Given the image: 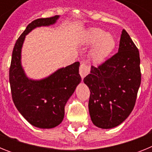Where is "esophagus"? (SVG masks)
<instances>
[{
    "instance_id": "esophagus-1",
    "label": "esophagus",
    "mask_w": 152,
    "mask_h": 152,
    "mask_svg": "<svg viewBox=\"0 0 152 152\" xmlns=\"http://www.w3.org/2000/svg\"><path fill=\"white\" fill-rule=\"evenodd\" d=\"M89 72H90L89 65H88L87 63L84 62V61H82V62L80 63V69H79V73H80L81 78L83 79L84 77H86V76L89 74Z\"/></svg>"
}]
</instances>
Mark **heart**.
Here are the masks:
<instances>
[{
	"label": "heart",
	"instance_id": "b5f03b06",
	"mask_svg": "<svg viewBox=\"0 0 152 152\" xmlns=\"http://www.w3.org/2000/svg\"><path fill=\"white\" fill-rule=\"evenodd\" d=\"M84 44L92 46L90 56L95 63L103 62L112 53L116 46V40L110 33H106L103 29L92 28L87 32Z\"/></svg>",
	"mask_w": 152,
	"mask_h": 152
}]
</instances>
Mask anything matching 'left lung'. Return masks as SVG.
Wrapping results in <instances>:
<instances>
[{"mask_svg": "<svg viewBox=\"0 0 152 152\" xmlns=\"http://www.w3.org/2000/svg\"><path fill=\"white\" fill-rule=\"evenodd\" d=\"M139 49L123 29L116 54L98 67L91 66L84 78L89 88V113L93 123L112 129L129 116L141 84Z\"/></svg>", "mask_w": 152, "mask_h": 152, "instance_id": "8db88e82", "label": "left lung"}]
</instances>
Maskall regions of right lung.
<instances>
[{"instance_id":"add662e5","label":"right lung","mask_w":152,"mask_h":152,"mask_svg":"<svg viewBox=\"0 0 152 152\" xmlns=\"http://www.w3.org/2000/svg\"><path fill=\"white\" fill-rule=\"evenodd\" d=\"M58 18L56 15L31 22L17 40L12 53L9 71L12 99L21 115L37 128L52 129L62 122L64 106L81 80L78 61L39 80L28 78L21 65V49L26 35L36 27L56 23Z\"/></svg>"}]
</instances>
